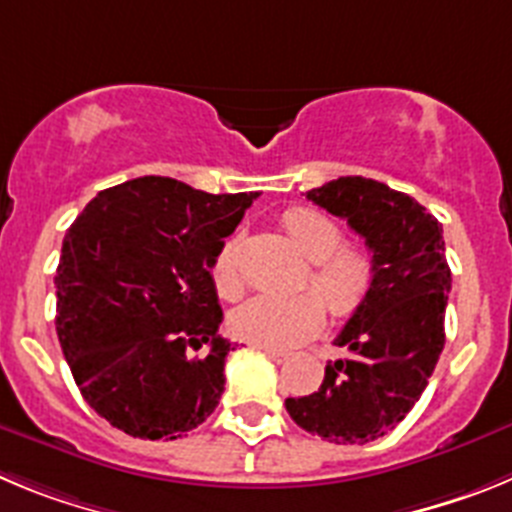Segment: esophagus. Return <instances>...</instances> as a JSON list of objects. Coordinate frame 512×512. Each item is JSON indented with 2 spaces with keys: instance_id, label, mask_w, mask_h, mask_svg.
Listing matches in <instances>:
<instances>
[{
  "instance_id": "1",
  "label": "esophagus",
  "mask_w": 512,
  "mask_h": 512,
  "mask_svg": "<svg viewBox=\"0 0 512 512\" xmlns=\"http://www.w3.org/2000/svg\"><path fill=\"white\" fill-rule=\"evenodd\" d=\"M259 348L264 351L266 356H269L271 361H277V364H284V361H289L287 351H277V348H266V346H259Z\"/></svg>"
}]
</instances>
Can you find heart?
Returning a JSON list of instances; mask_svg holds the SVG:
<instances>
[{"mask_svg": "<svg viewBox=\"0 0 512 512\" xmlns=\"http://www.w3.org/2000/svg\"><path fill=\"white\" fill-rule=\"evenodd\" d=\"M282 225L289 241L310 261V277L305 287L318 292L333 318H351L361 310L372 292L374 266L372 253L364 246L343 243V233L336 220L310 207H292L284 212ZM212 284L217 295L235 300L243 292L241 241L228 238L217 248L210 264ZM325 308L310 292L289 300L277 297H253L233 310L228 328L238 341L266 348H292L307 341L323 328Z\"/></svg>", "mask_w": 512, "mask_h": 512, "instance_id": "obj_1", "label": "heart"}]
</instances>
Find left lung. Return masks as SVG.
Instances as JSON below:
<instances>
[{
	"label": "left lung",
	"mask_w": 512,
	"mask_h": 512,
	"mask_svg": "<svg viewBox=\"0 0 512 512\" xmlns=\"http://www.w3.org/2000/svg\"><path fill=\"white\" fill-rule=\"evenodd\" d=\"M307 200L364 238L377 274L336 338L346 359L328 361L318 392L284 405L300 428L330 443L377 441L413 410L446 343L451 269L441 223L405 192L364 176L333 179Z\"/></svg>",
	"instance_id": "1"
}]
</instances>
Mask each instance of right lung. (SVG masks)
I'll list each match as a JSON object with an SVG mask.
<instances>
[{"instance_id": "1", "label": "right lung", "mask_w": 512, "mask_h": 512, "mask_svg": "<svg viewBox=\"0 0 512 512\" xmlns=\"http://www.w3.org/2000/svg\"><path fill=\"white\" fill-rule=\"evenodd\" d=\"M259 192L207 194L169 176L104 189L66 230L56 333L89 408L133 438L174 441L225 390L210 264Z\"/></svg>"}]
</instances>
